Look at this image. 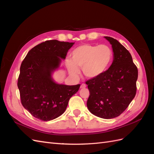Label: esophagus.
<instances>
[{"label": "esophagus", "mask_w": 154, "mask_h": 154, "mask_svg": "<svg viewBox=\"0 0 154 154\" xmlns=\"http://www.w3.org/2000/svg\"><path fill=\"white\" fill-rule=\"evenodd\" d=\"M85 87H86V85L85 84V83H82V84L80 86L81 88H85Z\"/></svg>", "instance_id": "34e87169"}]
</instances>
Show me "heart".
Wrapping results in <instances>:
<instances>
[{
	"mask_svg": "<svg viewBox=\"0 0 154 154\" xmlns=\"http://www.w3.org/2000/svg\"><path fill=\"white\" fill-rule=\"evenodd\" d=\"M113 60V52L106 45L83 44L74 49L66 65L69 74L74 77L82 69L84 75L90 79L101 76L109 69Z\"/></svg>",
	"mask_w": 154,
	"mask_h": 154,
	"instance_id": "b5f03b06",
	"label": "heart"
}]
</instances>
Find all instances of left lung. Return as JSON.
I'll return each mask as SVG.
<instances>
[{
    "instance_id": "obj_1",
    "label": "left lung",
    "mask_w": 154,
    "mask_h": 154,
    "mask_svg": "<svg viewBox=\"0 0 154 154\" xmlns=\"http://www.w3.org/2000/svg\"><path fill=\"white\" fill-rule=\"evenodd\" d=\"M105 38L112 45L114 60L103 74L86 82L90 92L87 105L97 117L112 119L122 114L136 96L138 71L123 45L112 37Z\"/></svg>"
}]
</instances>
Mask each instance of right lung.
<instances>
[{"instance_id": "1", "label": "right lung", "mask_w": 154, "mask_h": 154, "mask_svg": "<svg viewBox=\"0 0 154 154\" xmlns=\"http://www.w3.org/2000/svg\"><path fill=\"white\" fill-rule=\"evenodd\" d=\"M74 44L47 40L32 48L22 61L17 85L22 105L35 118L48 122L59 117L78 91L80 84H58L51 76Z\"/></svg>"}]
</instances>
